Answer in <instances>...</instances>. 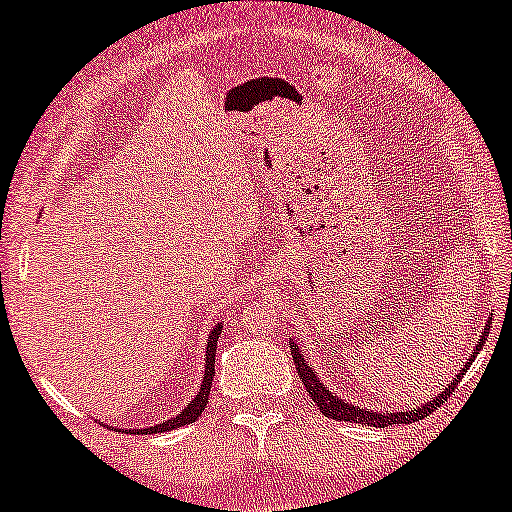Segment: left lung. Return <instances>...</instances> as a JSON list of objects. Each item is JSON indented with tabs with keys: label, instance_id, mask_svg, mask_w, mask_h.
<instances>
[{
	"label": "left lung",
	"instance_id": "left-lung-1",
	"mask_svg": "<svg viewBox=\"0 0 512 512\" xmlns=\"http://www.w3.org/2000/svg\"><path fill=\"white\" fill-rule=\"evenodd\" d=\"M489 324V321H487ZM489 333V326H485V331H482L480 335V342L475 345L471 359L466 361V368H461L457 375H454V380L447 384L445 391H440V394L433 398V401H426L424 405H419V408L415 410H403V412H375V410H368V408H359V405H352L347 403L345 398H338L333 396L331 391H328V387L324 382L319 380L317 373L310 368V363L305 361V356L300 354V349L296 342L291 340V356H293V363H296V370L300 375V380H303L307 394L312 396L314 405H317L319 412H324L326 417L331 419H340V422H354V424H368V426H380V429H384V426H391V424H412V422H419V419L429 417L433 410L440 408V403L447 401V396L452 394L454 387H457L461 377L466 375V370L471 368V363L475 361V356H478V352L482 349V345H485V338Z\"/></svg>",
	"mask_w": 512,
	"mask_h": 512
}]
</instances>
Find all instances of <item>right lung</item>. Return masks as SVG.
Returning <instances> with one entry per match:
<instances>
[{
  "label": "right lung",
  "mask_w": 512,
  "mask_h": 512,
  "mask_svg": "<svg viewBox=\"0 0 512 512\" xmlns=\"http://www.w3.org/2000/svg\"><path fill=\"white\" fill-rule=\"evenodd\" d=\"M221 324L212 328L209 331V340H207V354H205V377H202V384H200V391L198 396L193 398L191 403L186 405L184 410L179 412V415H174L170 419H165V422L160 424H153V426H146V429H130V433H142V436H149V433H163V431H172V429H179V426H186V424H193L195 419L202 415V410L207 408L209 403V391H212V380H214V356H216V340H219L221 335ZM121 431V429H118Z\"/></svg>",
  "instance_id": "add662e5"
}]
</instances>
